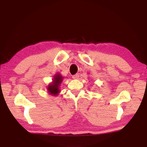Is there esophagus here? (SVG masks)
I'll list each match as a JSON object with an SVG mask.
<instances>
[{
    "instance_id": "1",
    "label": "esophagus",
    "mask_w": 147,
    "mask_h": 147,
    "mask_svg": "<svg viewBox=\"0 0 147 147\" xmlns=\"http://www.w3.org/2000/svg\"><path fill=\"white\" fill-rule=\"evenodd\" d=\"M79 76H79V74L77 73V74H74V75H73V77H72V78H73V79L76 80V79L79 78Z\"/></svg>"
}]
</instances>
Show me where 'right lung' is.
<instances>
[{"label":"right lung","mask_w":147,"mask_h":147,"mask_svg":"<svg viewBox=\"0 0 147 147\" xmlns=\"http://www.w3.org/2000/svg\"><path fill=\"white\" fill-rule=\"evenodd\" d=\"M63 77L61 75L60 73L55 74L53 78V82L47 86V92L51 95L54 96H58L59 92L61 91L59 87L63 82Z\"/></svg>","instance_id":"right-lung-1"}]
</instances>
